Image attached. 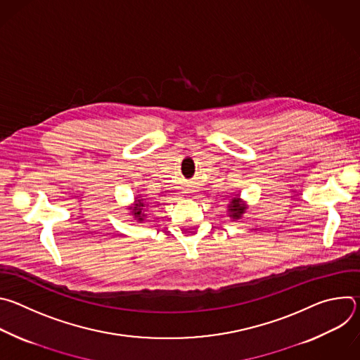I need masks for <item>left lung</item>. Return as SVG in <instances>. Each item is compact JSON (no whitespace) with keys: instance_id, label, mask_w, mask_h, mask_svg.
Instances as JSON below:
<instances>
[{"instance_id":"1","label":"left lung","mask_w":360,"mask_h":360,"mask_svg":"<svg viewBox=\"0 0 360 360\" xmlns=\"http://www.w3.org/2000/svg\"><path fill=\"white\" fill-rule=\"evenodd\" d=\"M228 208H229L228 211L231 212V217L235 218V219H238V218H240V215H242L243 211H245V205L239 203V199H238V198H233V199L231 200Z\"/></svg>"}]
</instances>
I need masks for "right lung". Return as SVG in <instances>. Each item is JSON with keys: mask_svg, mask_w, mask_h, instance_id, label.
Here are the masks:
<instances>
[{"mask_svg": "<svg viewBox=\"0 0 360 360\" xmlns=\"http://www.w3.org/2000/svg\"><path fill=\"white\" fill-rule=\"evenodd\" d=\"M145 202L142 200V199H136V203H135V207H134V215L139 219V221H142V218H143V214H142V211L145 210Z\"/></svg>", "mask_w": 360, "mask_h": 360, "instance_id": "add662e5", "label": "right lung"}]
</instances>
